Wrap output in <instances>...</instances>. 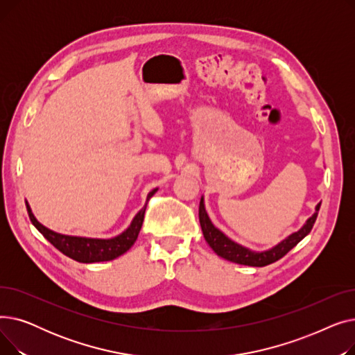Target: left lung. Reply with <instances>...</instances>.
<instances>
[{"label": "left lung", "instance_id": "1", "mask_svg": "<svg viewBox=\"0 0 355 355\" xmlns=\"http://www.w3.org/2000/svg\"><path fill=\"white\" fill-rule=\"evenodd\" d=\"M321 207V202L316 204L315 213L306 220L305 225L292 234H289L286 239H284L281 243H277L269 250L263 252H254L250 250L245 246H241L232 239H229L225 233L220 232L209 217L206 207H204V198L201 197L200 200V209H198V217H200V226L204 234V239H206L210 248L223 259L230 260V262L239 263V265H246V266H257L262 268L266 265H270L276 260L282 259L291 249H293L300 241L309 234V232L313 227V223L316 220V216H318Z\"/></svg>", "mask_w": 355, "mask_h": 355}]
</instances>
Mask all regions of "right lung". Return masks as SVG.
<instances>
[{"label":"right lung","instance_id":"right-lung-1","mask_svg":"<svg viewBox=\"0 0 355 355\" xmlns=\"http://www.w3.org/2000/svg\"><path fill=\"white\" fill-rule=\"evenodd\" d=\"M157 190L158 189L149 191L146 201L157 193ZM26 206H27L28 217L34 225V227L39 230L55 249L80 263L107 262V260H114L121 254H123L125 252H128L138 239L139 230L142 227L144 214L146 210V204H145V206L138 211V214L134 217L130 226L121 234L112 239H93V237L67 236V234L55 233L47 229L46 226H43L42 223L37 221L27 201H26Z\"/></svg>","mask_w":355,"mask_h":355}]
</instances>
